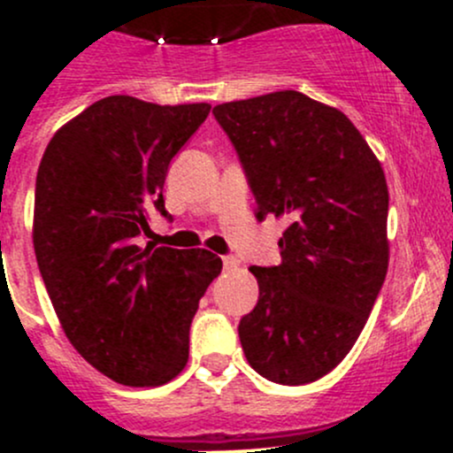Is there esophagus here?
<instances>
[{
  "label": "esophagus",
  "mask_w": 453,
  "mask_h": 453,
  "mask_svg": "<svg viewBox=\"0 0 453 453\" xmlns=\"http://www.w3.org/2000/svg\"><path fill=\"white\" fill-rule=\"evenodd\" d=\"M239 265V260H236V256H223V267L226 269H232Z\"/></svg>",
  "instance_id": "34e87169"
}]
</instances>
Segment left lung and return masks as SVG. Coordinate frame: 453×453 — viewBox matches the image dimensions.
Segmentation results:
<instances>
[{
  "label": "left lung",
  "mask_w": 453,
  "mask_h": 453,
  "mask_svg": "<svg viewBox=\"0 0 453 453\" xmlns=\"http://www.w3.org/2000/svg\"><path fill=\"white\" fill-rule=\"evenodd\" d=\"M258 212L287 214L280 265L250 267L258 303L239 322L250 366L303 386L349 355L388 272V186L353 122L285 89L212 109Z\"/></svg>",
  "instance_id": "1"
}]
</instances>
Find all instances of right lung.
Returning a JSON list of instances; mask_svg holds the SVG:
<instances>
[{"mask_svg":"<svg viewBox=\"0 0 453 453\" xmlns=\"http://www.w3.org/2000/svg\"><path fill=\"white\" fill-rule=\"evenodd\" d=\"M210 104L109 96L54 134L35 188V254L67 340L125 386H162L188 362L201 296L221 272L205 250L142 248L164 180Z\"/></svg>","mask_w":453,"mask_h":453,"instance_id":"obj_1","label":"right lung"}]
</instances>
